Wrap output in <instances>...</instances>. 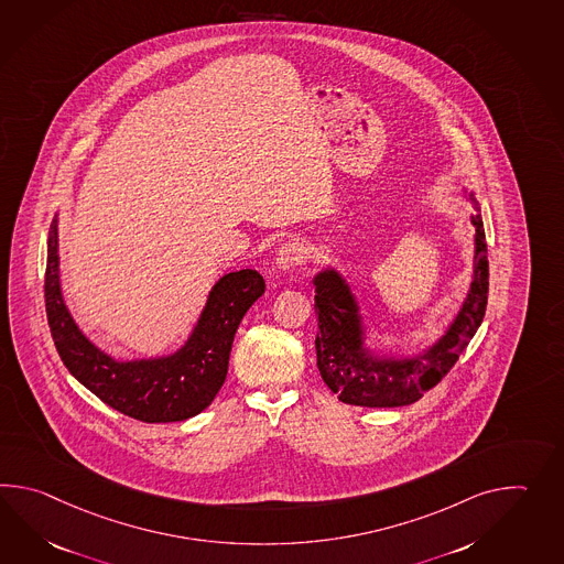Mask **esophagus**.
Masks as SVG:
<instances>
[{
	"instance_id": "34e87169",
	"label": "esophagus",
	"mask_w": 564,
	"mask_h": 564,
	"mask_svg": "<svg viewBox=\"0 0 564 564\" xmlns=\"http://www.w3.org/2000/svg\"><path fill=\"white\" fill-rule=\"evenodd\" d=\"M305 259H307L305 245L300 242V240H289V242L279 247L275 263L279 269L288 271V269H293V267H300V264L305 263Z\"/></svg>"
}]
</instances>
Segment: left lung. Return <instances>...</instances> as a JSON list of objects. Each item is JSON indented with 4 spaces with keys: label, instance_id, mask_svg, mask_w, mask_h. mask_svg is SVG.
Returning a JSON list of instances; mask_svg holds the SVG:
<instances>
[{
    "label": "left lung",
    "instance_id": "obj_1",
    "mask_svg": "<svg viewBox=\"0 0 564 564\" xmlns=\"http://www.w3.org/2000/svg\"><path fill=\"white\" fill-rule=\"evenodd\" d=\"M474 200V196H469ZM476 226L474 281L462 312L447 334L423 356L378 358L364 348V332L358 303L348 283L327 269L313 279L315 313L319 332L315 336L317 368L332 392L356 406H404L419 401L426 390L449 372L469 339L481 326L488 305L489 264L486 230L481 216H471Z\"/></svg>",
    "mask_w": 564,
    "mask_h": 564
}]
</instances>
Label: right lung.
Masks as SVG:
<instances>
[{
    "label": "right lung",
    "mask_w": 564,
    "mask_h": 564,
    "mask_svg": "<svg viewBox=\"0 0 564 564\" xmlns=\"http://www.w3.org/2000/svg\"><path fill=\"white\" fill-rule=\"evenodd\" d=\"M56 223L48 235L44 297L52 339L68 372L105 404L143 423H174L202 413L225 384L232 339L242 315L264 293L263 276L252 269L223 276L182 350L117 362L83 336L64 305Z\"/></svg>",
    "instance_id": "add662e5"
}]
</instances>
